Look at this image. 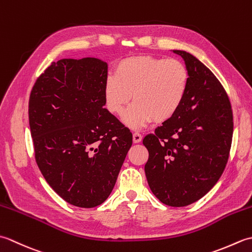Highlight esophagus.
Wrapping results in <instances>:
<instances>
[{
  "instance_id": "1",
  "label": "esophagus",
  "mask_w": 252,
  "mask_h": 252,
  "mask_svg": "<svg viewBox=\"0 0 252 252\" xmlns=\"http://www.w3.org/2000/svg\"><path fill=\"white\" fill-rule=\"evenodd\" d=\"M142 135L140 134V133H137V132H135V133H133V142L134 143H140V142H142Z\"/></svg>"
}]
</instances>
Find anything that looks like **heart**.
I'll return each instance as SVG.
<instances>
[{
  "instance_id": "b5f03b06",
  "label": "heart",
  "mask_w": 252,
  "mask_h": 252,
  "mask_svg": "<svg viewBox=\"0 0 252 252\" xmlns=\"http://www.w3.org/2000/svg\"><path fill=\"white\" fill-rule=\"evenodd\" d=\"M189 71L173 58L134 56L121 61L115 76L106 79L104 96L111 114L121 115L133 95V105L122 117L132 130L163 122L172 118L182 106L189 88Z\"/></svg>"
}]
</instances>
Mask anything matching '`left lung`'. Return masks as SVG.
Listing matches in <instances>:
<instances>
[{
  "instance_id": "left-lung-1",
  "label": "left lung",
  "mask_w": 252,
  "mask_h": 252,
  "mask_svg": "<svg viewBox=\"0 0 252 252\" xmlns=\"http://www.w3.org/2000/svg\"><path fill=\"white\" fill-rule=\"evenodd\" d=\"M189 71V88L178 112L143 144L145 174L153 194L171 207L199 200L221 178L233 137L228 96L210 69L189 53L173 50Z\"/></svg>"
}]
</instances>
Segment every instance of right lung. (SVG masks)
Masks as SVG:
<instances>
[{"instance_id":"1","label":"right lung","mask_w":252,"mask_h":252,"mask_svg":"<svg viewBox=\"0 0 252 252\" xmlns=\"http://www.w3.org/2000/svg\"><path fill=\"white\" fill-rule=\"evenodd\" d=\"M108 65L95 57L63 58L37 78L29 100L35 160L56 194L93 208L114 189L132 133L104 108Z\"/></svg>"}]
</instances>
